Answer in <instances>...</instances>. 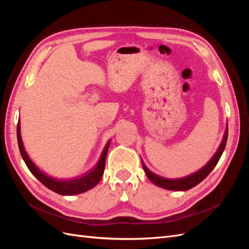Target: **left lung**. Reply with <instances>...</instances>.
I'll return each instance as SVG.
<instances>
[{
	"mask_svg": "<svg viewBox=\"0 0 249 249\" xmlns=\"http://www.w3.org/2000/svg\"><path fill=\"white\" fill-rule=\"evenodd\" d=\"M228 125H227V130L224 132V136L223 139L221 141V144L218 147L217 152L215 153V155L212 157L205 166H203L201 169H199L198 171L192 173L190 176H187L185 178H166L156 175L153 171H150L146 166L145 164L142 162V166H143V170H144L146 177L148 178V179L150 182L154 183L156 186L164 188V189L167 190H173V191H186L189 190L191 188L195 187L196 185H198L201 180L205 179L209 173L214 169V167L217 165L218 161H219L220 157L223 153V150L225 148V145H227V140H228Z\"/></svg>",
	"mask_w": 249,
	"mask_h": 249,
	"instance_id": "left-lung-1",
	"label": "left lung"
}]
</instances>
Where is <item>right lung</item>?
Listing matches in <instances>:
<instances>
[{"label":"right lung","instance_id":"add662e5","mask_svg":"<svg viewBox=\"0 0 249 249\" xmlns=\"http://www.w3.org/2000/svg\"><path fill=\"white\" fill-rule=\"evenodd\" d=\"M18 143L20 155L22 157V160L25 161L27 167L31 171L32 175L42 183L50 190L54 191L60 195H74L80 194L83 192H86L90 189H92L97 184L100 183V180L104 175L105 170V162H106V157L108 149L110 146V140L105 146L103 154L100 158L99 162L96 163L93 168L87 171L85 175L82 177H79L77 178H71V179H59L49 177L43 171H41L36 165L33 163V161L30 159L29 155L25 150L24 143H22L21 136H20V124L19 122L18 124Z\"/></svg>","mask_w":249,"mask_h":249}]
</instances>
